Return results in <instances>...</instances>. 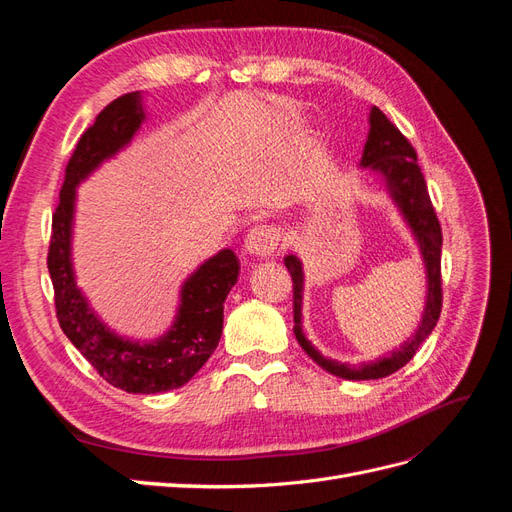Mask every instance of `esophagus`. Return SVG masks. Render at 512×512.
Here are the masks:
<instances>
[{
  "instance_id": "esophagus-1",
  "label": "esophagus",
  "mask_w": 512,
  "mask_h": 512,
  "mask_svg": "<svg viewBox=\"0 0 512 512\" xmlns=\"http://www.w3.org/2000/svg\"><path fill=\"white\" fill-rule=\"evenodd\" d=\"M277 245H280V230L273 228V226H256L250 232H247L245 237V252L252 254V256H271Z\"/></svg>"
}]
</instances>
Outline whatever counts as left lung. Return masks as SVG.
<instances>
[{
    "instance_id": "left-lung-1",
    "label": "left lung",
    "mask_w": 512,
    "mask_h": 512,
    "mask_svg": "<svg viewBox=\"0 0 512 512\" xmlns=\"http://www.w3.org/2000/svg\"><path fill=\"white\" fill-rule=\"evenodd\" d=\"M361 168L376 175L384 192L389 194L391 203L401 215L410 235L421 254L425 269V305L421 312V322L414 333L399 348H393L374 361H363L359 365H350L329 359L318 348L312 346L303 331V288L305 273L299 256L288 254L284 265L292 275V314H294V337L299 346L307 352L312 361H316L329 374L344 380H378L395 374L404 367L414 352L423 346L429 333L436 327L442 309V288H440V258H442V232L436 213H433L431 200L427 194L425 177L416 164V153L393 123L389 121L378 106L369 108V132L363 147Z\"/></svg>"
}]
</instances>
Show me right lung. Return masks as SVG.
<instances>
[{
  "mask_svg": "<svg viewBox=\"0 0 512 512\" xmlns=\"http://www.w3.org/2000/svg\"><path fill=\"white\" fill-rule=\"evenodd\" d=\"M141 91L108 104L76 145L53 215L49 273L61 331L98 374L128 393H166L194 378L218 348L224 324V301L239 277L235 252L220 250L185 277L170 327L153 339L121 335L100 318L83 288L76 286L72 258L79 185L130 147L143 128L147 111Z\"/></svg>",
  "mask_w": 512,
  "mask_h": 512,
  "instance_id": "obj_1",
  "label": "right lung"
}]
</instances>
